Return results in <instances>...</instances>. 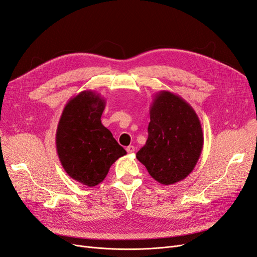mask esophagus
I'll return each mask as SVG.
<instances>
[{
	"label": "esophagus",
	"mask_w": 257,
	"mask_h": 257,
	"mask_svg": "<svg viewBox=\"0 0 257 257\" xmlns=\"http://www.w3.org/2000/svg\"><path fill=\"white\" fill-rule=\"evenodd\" d=\"M126 151H127V153H133L135 151V147L134 146H128L126 148Z\"/></svg>",
	"instance_id": "1"
}]
</instances>
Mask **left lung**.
I'll return each mask as SVG.
<instances>
[{
	"instance_id": "obj_1",
	"label": "left lung",
	"mask_w": 257,
	"mask_h": 257,
	"mask_svg": "<svg viewBox=\"0 0 257 257\" xmlns=\"http://www.w3.org/2000/svg\"><path fill=\"white\" fill-rule=\"evenodd\" d=\"M146 145L136 153L150 176L164 185L188 177L201 154L204 133L192 106L169 91H160L150 106Z\"/></svg>"
}]
</instances>
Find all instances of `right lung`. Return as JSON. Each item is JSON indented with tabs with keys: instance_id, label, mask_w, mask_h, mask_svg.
Masks as SVG:
<instances>
[{
	"instance_id": "right-lung-1",
	"label": "right lung",
	"mask_w": 257,
	"mask_h": 257,
	"mask_svg": "<svg viewBox=\"0 0 257 257\" xmlns=\"http://www.w3.org/2000/svg\"><path fill=\"white\" fill-rule=\"evenodd\" d=\"M106 99L87 90L71 98L58 124L56 146L66 174L87 186H95L126 151L116 143L100 118Z\"/></svg>"
}]
</instances>
